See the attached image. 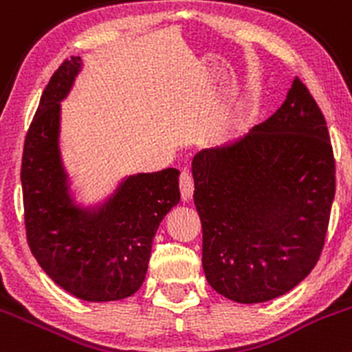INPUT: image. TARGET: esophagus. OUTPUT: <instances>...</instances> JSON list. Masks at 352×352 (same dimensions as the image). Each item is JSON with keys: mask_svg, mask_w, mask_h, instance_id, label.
I'll return each instance as SVG.
<instances>
[{"mask_svg": "<svg viewBox=\"0 0 352 352\" xmlns=\"http://www.w3.org/2000/svg\"><path fill=\"white\" fill-rule=\"evenodd\" d=\"M194 194V179L188 172L180 173V195H182V201H188Z\"/></svg>", "mask_w": 352, "mask_h": 352, "instance_id": "esophagus-1", "label": "esophagus"}]
</instances>
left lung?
Instances as JSON below:
<instances>
[{
  "label": "left lung",
  "instance_id": "1",
  "mask_svg": "<svg viewBox=\"0 0 352 352\" xmlns=\"http://www.w3.org/2000/svg\"><path fill=\"white\" fill-rule=\"evenodd\" d=\"M210 287L238 303L285 295L322 253L336 194L327 123L295 77L265 123L192 160Z\"/></svg>",
  "mask_w": 352,
  "mask_h": 352
}]
</instances>
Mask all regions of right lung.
<instances>
[{"mask_svg":"<svg viewBox=\"0 0 352 352\" xmlns=\"http://www.w3.org/2000/svg\"><path fill=\"white\" fill-rule=\"evenodd\" d=\"M80 69V57H70L55 70L25 138L21 188L27 241L43 272L70 295L87 302L121 300L145 282L155 232L180 201V172L165 168L129 175L102 204H76L58 133L60 102Z\"/></svg>","mask_w":352,"mask_h":352,"instance_id":"right-lung-1","label":"right lung"}]
</instances>
